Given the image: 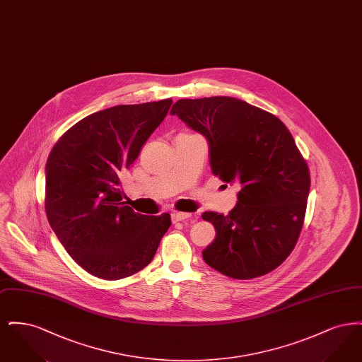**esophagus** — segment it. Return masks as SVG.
<instances>
[{
    "label": "esophagus",
    "instance_id": "34e87169",
    "mask_svg": "<svg viewBox=\"0 0 362 362\" xmlns=\"http://www.w3.org/2000/svg\"><path fill=\"white\" fill-rule=\"evenodd\" d=\"M191 217L189 213H183V211H175L171 214V220L173 223H177V221H183V220H187Z\"/></svg>",
    "mask_w": 362,
    "mask_h": 362
}]
</instances>
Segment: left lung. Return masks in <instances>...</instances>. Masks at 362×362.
Masks as SVG:
<instances>
[{
	"mask_svg": "<svg viewBox=\"0 0 362 362\" xmlns=\"http://www.w3.org/2000/svg\"><path fill=\"white\" fill-rule=\"evenodd\" d=\"M171 114L206 138L211 173L240 187L228 216L202 214L216 229L204 260L235 279L270 273L298 240L310 194V170L291 132L276 115L229 96L180 99Z\"/></svg>",
	"mask_w": 362,
	"mask_h": 362,
	"instance_id": "1",
	"label": "left lung"
}]
</instances>
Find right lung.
<instances>
[{"instance_id":"1","label":"right lung","mask_w":362,"mask_h":362,"mask_svg":"<svg viewBox=\"0 0 362 362\" xmlns=\"http://www.w3.org/2000/svg\"><path fill=\"white\" fill-rule=\"evenodd\" d=\"M171 99L122 104L77 122L46 164L47 220L73 260L92 276L121 279L146 267L171 216H142L122 202L121 177L164 121Z\"/></svg>"}]
</instances>
